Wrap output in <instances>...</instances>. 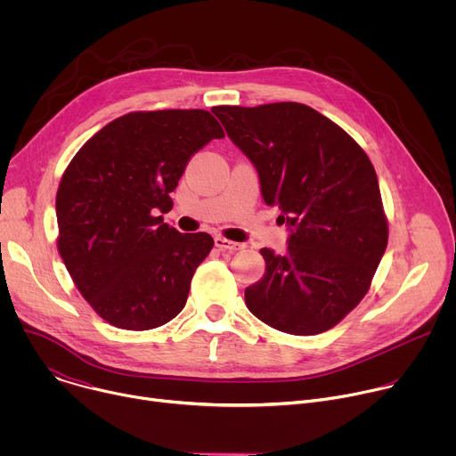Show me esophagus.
I'll use <instances>...</instances> for the list:
<instances>
[{
    "instance_id": "1",
    "label": "esophagus",
    "mask_w": 456,
    "mask_h": 456,
    "mask_svg": "<svg viewBox=\"0 0 456 456\" xmlns=\"http://www.w3.org/2000/svg\"><path fill=\"white\" fill-rule=\"evenodd\" d=\"M215 245L220 248V250H227V252H234V250H238L241 245L240 243H234V241H231V240H227V238H222V236H216L215 238Z\"/></svg>"
}]
</instances>
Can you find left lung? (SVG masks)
Here are the masks:
<instances>
[{
  "label": "left lung",
  "instance_id": "left-lung-1",
  "mask_svg": "<svg viewBox=\"0 0 456 456\" xmlns=\"http://www.w3.org/2000/svg\"><path fill=\"white\" fill-rule=\"evenodd\" d=\"M250 160L267 206L281 209L287 250L262 248L265 274L245 289L248 310L292 336L329 330L357 306L387 245L375 169L359 144L306 104L216 106Z\"/></svg>",
  "mask_w": 456,
  "mask_h": 456
}]
</instances>
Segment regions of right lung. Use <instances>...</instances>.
I'll use <instances>...</instances> for the list:
<instances>
[{
    "mask_svg": "<svg viewBox=\"0 0 456 456\" xmlns=\"http://www.w3.org/2000/svg\"><path fill=\"white\" fill-rule=\"evenodd\" d=\"M224 129L206 110L134 111L97 132L64 171L57 248L92 308L124 330H151L185 306L215 241L182 234L160 213L191 160Z\"/></svg>",
    "mask_w": 456,
    "mask_h": 456,
    "instance_id": "1",
    "label": "right lung"
}]
</instances>
